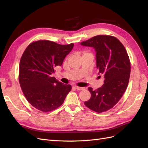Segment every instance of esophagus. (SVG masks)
<instances>
[{
  "mask_svg": "<svg viewBox=\"0 0 148 148\" xmlns=\"http://www.w3.org/2000/svg\"><path fill=\"white\" fill-rule=\"evenodd\" d=\"M75 89H77V90H79V91H81V90H83V89H84V88H83V87H79V86H75L74 87Z\"/></svg>",
  "mask_w": 148,
  "mask_h": 148,
  "instance_id": "1",
  "label": "esophagus"
}]
</instances>
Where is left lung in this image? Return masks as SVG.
<instances>
[{
    "instance_id": "8db88e82",
    "label": "left lung",
    "mask_w": 148,
    "mask_h": 148,
    "mask_svg": "<svg viewBox=\"0 0 148 148\" xmlns=\"http://www.w3.org/2000/svg\"><path fill=\"white\" fill-rule=\"evenodd\" d=\"M81 45L95 49L98 74L104 77L101 88L96 90L88 88L91 96L84 104L91 110L103 112L117 104L128 86L130 75L128 53L119 40L111 36L98 35Z\"/></svg>"
}]
</instances>
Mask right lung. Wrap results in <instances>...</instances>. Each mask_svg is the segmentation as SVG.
Wrapping results in <instances>:
<instances>
[{"label":"right lung","instance_id":"obj_1","mask_svg":"<svg viewBox=\"0 0 148 148\" xmlns=\"http://www.w3.org/2000/svg\"><path fill=\"white\" fill-rule=\"evenodd\" d=\"M73 46V43L60 45L42 40L25 49L20 62L19 82L26 99L35 108L49 112L63 104L71 86L59 82L52 75Z\"/></svg>","mask_w":148,"mask_h":148}]
</instances>
